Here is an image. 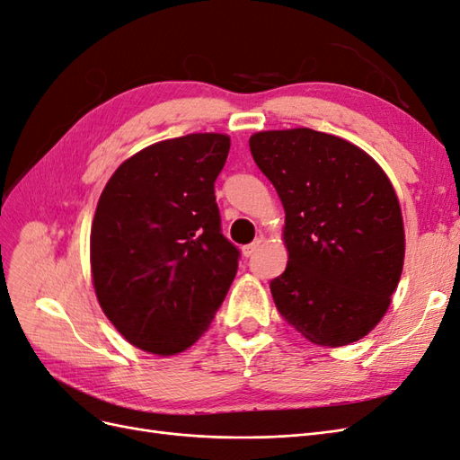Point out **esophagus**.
Wrapping results in <instances>:
<instances>
[{"instance_id": "1", "label": "esophagus", "mask_w": 460, "mask_h": 460, "mask_svg": "<svg viewBox=\"0 0 460 460\" xmlns=\"http://www.w3.org/2000/svg\"><path fill=\"white\" fill-rule=\"evenodd\" d=\"M261 243H262V240H255L253 243H249V245H243V247H242V252H243V255H245V257H252V255H255V253L259 252V247H261Z\"/></svg>"}]
</instances>
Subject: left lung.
Returning a JSON list of instances; mask_svg holds the SVG:
<instances>
[{
  "label": "left lung",
  "mask_w": 460,
  "mask_h": 460,
  "mask_svg": "<svg viewBox=\"0 0 460 460\" xmlns=\"http://www.w3.org/2000/svg\"><path fill=\"white\" fill-rule=\"evenodd\" d=\"M249 149L286 211L288 267L270 282L278 313L316 345L365 338L405 259L389 178L360 147L311 128L257 132Z\"/></svg>",
  "instance_id": "obj_1"
}]
</instances>
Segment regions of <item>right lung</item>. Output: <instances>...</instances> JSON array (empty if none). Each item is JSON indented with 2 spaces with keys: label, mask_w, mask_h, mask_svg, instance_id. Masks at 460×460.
Returning <instances> with one entry per match:
<instances>
[{
  "label": "right lung",
  "mask_w": 460,
  "mask_h": 460,
  "mask_svg": "<svg viewBox=\"0 0 460 460\" xmlns=\"http://www.w3.org/2000/svg\"><path fill=\"white\" fill-rule=\"evenodd\" d=\"M230 137L188 134L124 161L95 208L90 261L97 301L132 345L188 349L213 323L238 272L222 235L215 180Z\"/></svg>",
  "instance_id": "right-lung-1"
}]
</instances>
